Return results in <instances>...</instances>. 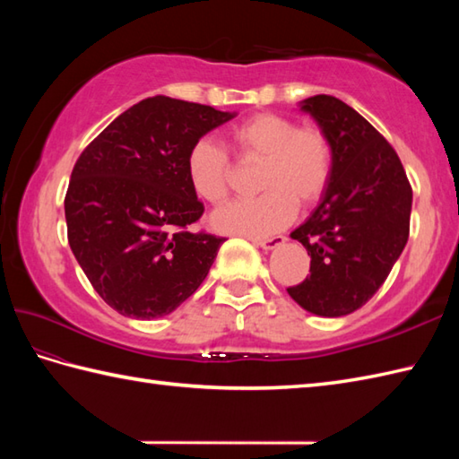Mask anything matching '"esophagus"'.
<instances>
[{
    "mask_svg": "<svg viewBox=\"0 0 459 459\" xmlns=\"http://www.w3.org/2000/svg\"><path fill=\"white\" fill-rule=\"evenodd\" d=\"M255 242L256 247H260V248H264V250H272V248H276V247H280V245H284L286 242V237H272V238H255L252 240Z\"/></svg>",
    "mask_w": 459,
    "mask_h": 459,
    "instance_id": "34e87169",
    "label": "esophagus"
}]
</instances>
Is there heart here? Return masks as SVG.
Returning <instances> with one entry per match:
<instances>
[{
    "label": "heart",
    "mask_w": 459,
    "mask_h": 459,
    "mask_svg": "<svg viewBox=\"0 0 459 459\" xmlns=\"http://www.w3.org/2000/svg\"><path fill=\"white\" fill-rule=\"evenodd\" d=\"M230 150L240 161L262 160L256 197L237 199L212 214V227L229 235L270 237L324 197L333 178V145L314 126H299L290 116L260 112L230 130ZM187 178L193 191L219 204L230 191L229 152L211 138L193 142L187 153Z\"/></svg>",
    "instance_id": "b5f03b06"
}]
</instances>
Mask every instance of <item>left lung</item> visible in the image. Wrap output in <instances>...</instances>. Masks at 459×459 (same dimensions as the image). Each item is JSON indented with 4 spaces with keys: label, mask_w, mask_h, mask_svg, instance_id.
I'll return each mask as SVG.
<instances>
[{
    "label": "left lung",
    "mask_w": 459,
    "mask_h": 459,
    "mask_svg": "<svg viewBox=\"0 0 459 459\" xmlns=\"http://www.w3.org/2000/svg\"><path fill=\"white\" fill-rule=\"evenodd\" d=\"M333 145V178L314 214L291 232L309 274L288 294L316 316L363 307L391 274L411 232L412 187L394 148L335 96L301 102Z\"/></svg>",
    "instance_id": "obj_1"
}]
</instances>
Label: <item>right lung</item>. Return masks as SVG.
<instances>
[{
	"label": "right lung",
	"mask_w": 459,
	"mask_h": 459,
	"mask_svg": "<svg viewBox=\"0 0 459 459\" xmlns=\"http://www.w3.org/2000/svg\"><path fill=\"white\" fill-rule=\"evenodd\" d=\"M235 114L152 96L86 145L65 195L66 237L99 296L134 319L168 316L195 294L222 237L199 230L204 207L187 153Z\"/></svg>",
	"instance_id": "1"
}]
</instances>
